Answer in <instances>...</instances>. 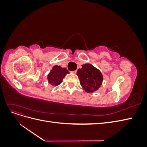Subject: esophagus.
Here are the masks:
<instances>
[{
    "label": "esophagus",
    "instance_id": "1",
    "mask_svg": "<svg viewBox=\"0 0 147 147\" xmlns=\"http://www.w3.org/2000/svg\"><path fill=\"white\" fill-rule=\"evenodd\" d=\"M72 73H73V74H76V73H77V70H74V71H72Z\"/></svg>",
    "mask_w": 147,
    "mask_h": 147
}]
</instances>
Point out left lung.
Wrapping results in <instances>:
<instances>
[{
	"label": "left lung",
	"instance_id": "8db88e82",
	"mask_svg": "<svg viewBox=\"0 0 147 147\" xmlns=\"http://www.w3.org/2000/svg\"><path fill=\"white\" fill-rule=\"evenodd\" d=\"M77 72L82 87L84 91L90 93L98 90L103 82L100 71L91 64H84Z\"/></svg>",
	"mask_w": 147,
	"mask_h": 147
}]
</instances>
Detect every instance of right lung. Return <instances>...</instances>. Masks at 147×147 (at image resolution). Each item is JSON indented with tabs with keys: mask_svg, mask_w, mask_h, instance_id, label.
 <instances>
[{
	"mask_svg": "<svg viewBox=\"0 0 147 147\" xmlns=\"http://www.w3.org/2000/svg\"><path fill=\"white\" fill-rule=\"evenodd\" d=\"M67 74H69V72L66 68L61 67L59 65H54L47 75L48 83L53 86H58Z\"/></svg>",
	"mask_w": 147,
	"mask_h": 147,
	"instance_id": "add662e5",
	"label": "right lung"
}]
</instances>
